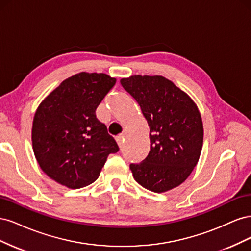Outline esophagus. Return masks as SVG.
Returning a JSON list of instances; mask_svg holds the SVG:
<instances>
[{"label": "esophagus", "mask_w": 251, "mask_h": 251, "mask_svg": "<svg viewBox=\"0 0 251 251\" xmlns=\"http://www.w3.org/2000/svg\"><path fill=\"white\" fill-rule=\"evenodd\" d=\"M116 141L118 143L119 148H123L124 144H125V136L124 135H119L116 137Z\"/></svg>", "instance_id": "esophagus-1"}]
</instances>
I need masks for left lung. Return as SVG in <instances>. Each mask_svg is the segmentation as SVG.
Wrapping results in <instances>:
<instances>
[{
	"label": "left lung",
	"mask_w": 251,
	"mask_h": 251,
	"mask_svg": "<svg viewBox=\"0 0 251 251\" xmlns=\"http://www.w3.org/2000/svg\"><path fill=\"white\" fill-rule=\"evenodd\" d=\"M121 86L140 105L150 126L148 157L130 169L144 188L164 193L188 178L199 161L203 124L197 104L184 91L160 75H133Z\"/></svg>",
	"instance_id": "left-lung-1"
}]
</instances>
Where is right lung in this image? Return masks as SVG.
Here are the masks:
<instances>
[{
  "instance_id": "add662e5",
  "label": "right lung",
  "mask_w": 251,
  "mask_h": 251,
  "mask_svg": "<svg viewBox=\"0 0 251 251\" xmlns=\"http://www.w3.org/2000/svg\"><path fill=\"white\" fill-rule=\"evenodd\" d=\"M116 78L80 72L65 79L36 109L32 124L34 156L45 174L68 188L98 178L119 148L95 111Z\"/></svg>"
}]
</instances>
